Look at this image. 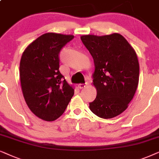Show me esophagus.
I'll list each match as a JSON object with an SVG mask.
<instances>
[{"instance_id": "34e87169", "label": "esophagus", "mask_w": 159, "mask_h": 159, "mask_svg": "<svg viewBox=\"0 0 159 159\" xmlns=\"http://www.w3.org/2000/svg\"><path fill=\"white\" fill-rule=\"evenodd\" d=\"M87 84H78V88L79 89H84V88H85L86 86H87Z\"/></svg>"}]
</instances>
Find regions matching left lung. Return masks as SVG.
Wrapping results in <instances>:
<instances>
[{
	"label": "left lung",
	"instance_id": "8db88e82",
	"mask_svg": "<svg viewBox=\"0 0 159 159\" xmlns=\"http://www.w3.org/2000/svg\"><path fill=\"white\" fill-rule=\"evenodd\" d=\"M81 39L94 63L92 84L97 97L89 103L91 111L105 119L116 117L127 108L138 86L136 52L119 33L84 35Z\"/></svg>",
	"mask_w": 159,
	"mask_h": 159
}]
</instances>
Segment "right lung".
<instances>
[{
	"label": "right lung",
	"instance_id": "obj_1",
	"mask_svg": "<svg viewBox=\"0 0 159 159\" xmlns=\"http://www.w3.org/2000/svg\"><path fill=\"white\" fill-rule=\"evenodd\" d=\"M73 35L47 33L32 42L23 52L20 76L30 110L46 121L57 119L74 94V89L60 72L59 54Z\"/></svg>",
	"mask_w": 159,
	"mask_h": 159
}]
</instances>
